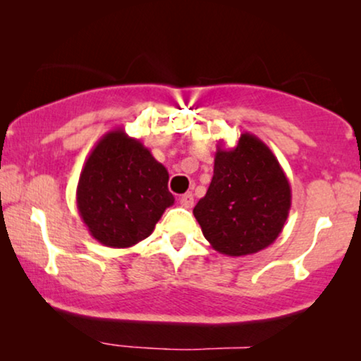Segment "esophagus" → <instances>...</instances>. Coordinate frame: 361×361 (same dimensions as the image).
<instances>
[{"label": "esophagus", "mask_w": 361, "mask_h": 361, "mask_svg": "<svg viewBox=\"0 0 361 361\" xmlns=\"http://www.w3.org/2000/svg\"><path fill=\"white\" fill-rule=\"evenodd\" d=\"M179 204L184 207V209H192V205H194V195L190 194H184L179 197Z\"/></svg>", "instance_id": "34e87169"}]
</instances>
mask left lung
<instances>
[{
  "mask_svg": "<svg viewBox=\"0 0 361 361\" xmlns=\"http://www.w3.org/2000/svg\"><path fill=\"white\" fill-rule=\"evenodd\" d=\"M290 184L273 151L251 133L235 147L219 142L214 177L194 216L212 248L246 256L274 243L290 210Z\"/></svg>",
  "mask_w": 361,
  "mask_h": 361,
  "instance_id": "1",
  "label": "left lung"
}]
</instances>
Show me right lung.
<instances>
[{
    "instance_id": "obj_1",
    "label": "right lung",
    "mask_w": 361,
    "mask_h": 361,
    "mask_svg": "<svg viewBox=\"0 0 361 361\" xmlns=\"http://www.w3.org/2000/svg\"><path fill=\"white\" fill-rule=\"evenodd\" d=\"M167 180L169 172L151 151L115 128L100 137L82 167L78 214L98 243L131 248L152 233L174 204Z\"/></svg>"
}]
</instances>
